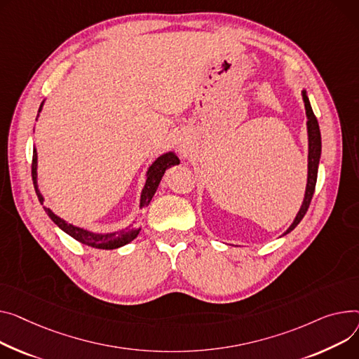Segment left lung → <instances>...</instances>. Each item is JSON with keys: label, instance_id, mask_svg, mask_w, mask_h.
<instances>
[{"label": "left lung", "instance_id": "obj_1", "mask_svg": "<svg viewBox=\"0 0 359 359\" xmlns=\"http://www.w3.org/2000/svg\"><path fill=\"white\" fill-rule=\"evenodd\" d=\"M303 101H304V108H306V115H307V133H309V164H307V186H306V194H304V199L302 203V208L297 213V217L294 219V222L290 225V228L284 232L289 233L290 231H293L300 221L303 219V217L306 215L310 202H312L313 194H315V187H316V180H318V167H319V158H320V151H322V140H320V130H319V124L318 119L313 114L312 107H310L309 98L306 95V90H303Z\"/></svg>", "mask_w": 359, "mask_h": 359}]
</instances>
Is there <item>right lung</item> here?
I'll return each mask as SVG.
<instances>
[{
    "instance_id": "add662e5",
    "label": "right lung",
    "mask_w": 359,
    "mask_h": 359,
    "mask_svg": "<svg viewBox=\"0 0 359 359\" xmlns=\"http://www.w3.org/2000/svg\"><path fill=\"white\" fill-rule=\"evenodd\" d=\"M41 105H40L39 111H41ZM179 163H180V160L173 153H167V154H163L161 157H158L151 164V167H150L149 172H147L146 186H144V189H142V194H141V201H140V206L141 208H144V206H147L150 203V201H151V198L156 194V190L158 187V183H160L164 172L169 169V167L176 165ZM32 177H33V184H34V189H36L37 198H39L40 203H43V196L40 195L39 189H37V153H36V149L33 150ZM44 210H46L47 215H49V218L62 231L69 233L72 238H75L76 241H79L82 244H86V245H90L93 248H101V250H115V248H119V247H123V245L131 243L134 238L138 235V232H140V229H134V228L130 229V228H127V229H123V231H118V232H114V233H105V235L92 233L89 231H85L82 228H78V226H74V225L65 222L63 219L56 217V215L49 208H44Z\"/></svg>"
}]
</instances>
